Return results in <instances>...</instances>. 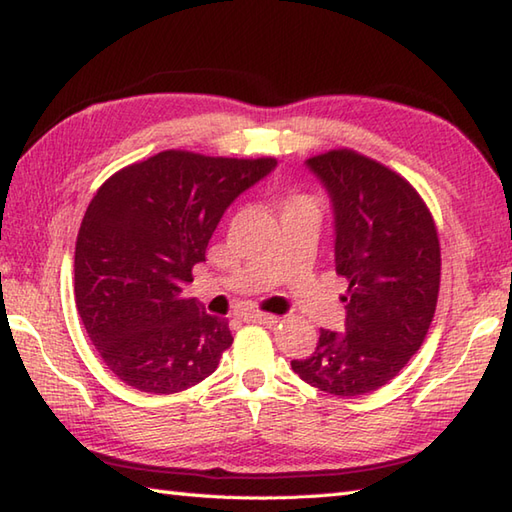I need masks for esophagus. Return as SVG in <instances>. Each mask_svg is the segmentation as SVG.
I'll list each match as a JSON object with an SVG mask.
<instances>
[{
    "label": "esophagus",
    "instance_id": "obj_1",
    "mask_svg": "<svg viewBox=\"0 0 512 512\" xmlns=\"http://www.w3.org/2000/svg\"><path fill=\"white\" fill-rule=\"evenodd\" d=\"M246 321L264 323V325H275L277 317H275V314H266V312H248L246 314Z\"/></svg>",
    "mask_w": 512,
    "mask_h": 512
}]
</instances>
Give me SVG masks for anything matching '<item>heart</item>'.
Returning <instances> with one entry per match:
<instances>
[{
  "instance_id": "1",
  "label": "heart",
  "mask_w": 512,
  "mask_h": 512,
  "mask_svg": "<svg viewBox=\"0 0 512 512\" xmlns=\"http://www.w3.org/2000/svg\"><path fill=\"white\" fill-rule=\"evenodd\" d=\"M297 206H312L308 200H290L288 204H286V209H297Z\"/></svg>"
}]
</instances>
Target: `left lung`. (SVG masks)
I'll return each mask as SVG.
<instances>
[{"label":"left lung","mask_w":512,"mask_h":512,"mask_svg":"<svg viewBox=\"0 0 512 512\" xmlns=\"http://www.w3.org/2000/svg\"><path fill=\"white\" fill-rule=\"evenodd\" d=\"M328 191L334 264L347 279L343 332L321 330L292 369L308 385L352 398L387 385L420 350L436 312L440 242L411 184L350 149L306 160Z\"/></svg>","instance_id":"8db88e82"}]
</instances>
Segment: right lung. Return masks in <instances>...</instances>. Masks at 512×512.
<instances>
[{
    "label": "right lung",
    "instance_id": "add662e5",
    "mask_svg": "<svg viewBox=\"0 0 512 512\" xmlns=\"http://www.w3.org/2000/svg\"><path fill=\"white\" fill-rule=\"evenodd\" d=\"M275 158L162 151L96 191L76 237L74 297L112 374L147 394L198 385L233 343L228 321L184 299L224 211Z\"/></svg>",
    "mask_w": 512,
    "mask_h": 512
}]
</instances>
